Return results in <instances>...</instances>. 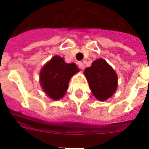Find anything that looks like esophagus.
Returning <instances> with one entry per match:
<instances>
[{
  "instance_id": "1",
  "label": "esophagus",
  "mask_w": 149,
  "mask_h": 149,
  "mask_svg": "<svg viewBox=\"0 0 149 149\" xmlns=\"http://www.w3.org/2000/svg\"><path fill=\"white\" fill-rule=\"evenodd\" d=\"M78 65H79V67H80V68H81V69H84V65L82 62H78Z\"/></svg>"
}]
</instances>
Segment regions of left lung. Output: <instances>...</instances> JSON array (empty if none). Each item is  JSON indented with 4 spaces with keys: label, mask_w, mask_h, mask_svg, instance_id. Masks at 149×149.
Instances as JSON below:
<instances>
[{
    "label": "left lung",
    "mask_w": 149,
    "mask_h": 149,
    "mask_svg": "<svg viewBox=\"0 0 149 149\" xmlns=\"http://www.w3.org/2000/svg\"><path fill=\"white\" fill-rule=\"evenodd\" d=\"M84 74L92 93L98 100H106L115 93L117 88V75L104 59L94 61L92 66L85 68Z\"/></svg>",
    "instance_id": "left-lung-1"
}]
</instances>
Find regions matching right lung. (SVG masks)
Segmentation results:
<instances>
[{
    "label": "right lung",
    "mask_w": 149,
    "mask_h": 149,
    "mask_svg": "<svg viewBox=\"0 0 149 149\" xmlns=\"http://www.w3.org/2000/svg\"><path fill=\"white\" fill-rule=\"evenodd\" d=\"M78 72L74 63L67 64L61 56H54L41 69L40 83L48 97L57 100L65 96L70 79Z\"/></svg>",
    "instance_id": "obj_1"
}]
</instances>
